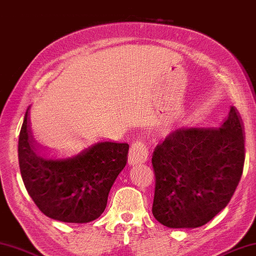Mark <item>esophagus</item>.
Listing matches in <instances>:
<instances>
[{
	"mask_svg": "<svg viewBox=\"0 0 256 256\" xmlns=\"http://www.w3.org/2000/svg\"><path fill=\"white\" fill-rule=\"evenodd\" d=\"M149 150L146 144L142 140H136L130 146L129 156H128V162L129 164H138L144 162L148 159Z\"/></svg>",
	"mask_w": 256,
	"mask_h": 256,
	"instance_id": "1",
	"label": "esophagus"
}]
</instances>
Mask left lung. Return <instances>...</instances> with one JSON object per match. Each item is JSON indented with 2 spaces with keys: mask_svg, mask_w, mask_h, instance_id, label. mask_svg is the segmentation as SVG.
Wrapping results in <instances>:
<instances>
[{
  "mask_svg": "<svg viewBox=\"0 0 256 256\" xmlns=\"http://www.w3.org/2000/svg\"><path fill=\"white\" fill-rule=\"evenodd\" d=\"M245 159L242 119L236 107L220 128H180L157 144L152 214L172 228L204 226L230 202Z\"/></svg>",
  "mask_w": 256,
  "mask_h": 256,
  "instance_id": "8db88e82",
  "label": "left lung"
}]
</instances>
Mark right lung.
<instances>
[{
	"instance_id": "right-lung-1",
	"label": "right lung",
	"mask_w": 256,
	"mask_h": 256,
	"mask_svg": "<svg viewBox=\"0 0 256 256\" xmlns=\"http://www.w3.org/2000/svg\"><path fill=\"white\" fill-rule=\"evenodd\" d=\"M128 144H86L75 151L48 152L33 142L30 108L18 138L20 176L28 194L46 216L67 223L96 220L128 159Z\"/></svg>"
}]
</instances>
